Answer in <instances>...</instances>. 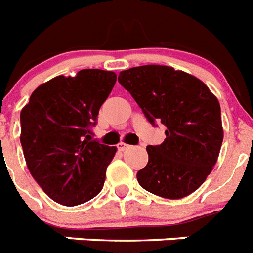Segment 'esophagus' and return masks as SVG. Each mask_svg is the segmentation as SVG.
I'll use <instances>...</instances> for the list:
<instances>
[{
  "label": "esophagus",
  "instance_id": "esophagus-1",
  "mask_svg": "<svg viewBox=\"0 0 253 253\" xmlns=\"http://www.w3.org/2000/svg\"><path fill=\"white\" fill-rule=\"evenodd\" d=\"M129 145H126V143H124V142H120L119 143V145H117V149H119V150L120 151H124V150H126V149H129Z\"/></svg>",
  "mask_w": 253,
  "mask_h": 253
}]
</instances>
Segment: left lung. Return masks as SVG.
<instances>
[{
	"mask_svg": "<svg viewBox=\"0 0 253 253\" xmlns=\"http://www.w3.org/2000/svg\"><path fill=\"white\" fill-rule=\"evenodd\" d=\"M119 84L147 121L166 126L161 145L146 147L149 162L137 172L139 185L165 199H183L207 180L223 141L221 107L208 86L171 66L123 70Z\"/></svg>",
	"mask_w": 253,
	"mask_h": 253,
	"instance_id": "obj_1",
	"label": "left lung"
}]
</instances>
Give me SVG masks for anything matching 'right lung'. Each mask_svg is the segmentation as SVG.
<instances>
[{
    "mask_svg": "<svg viewBox=\"0 0 253 253\" xmlns=\"http://www.w3.org/2000/svg\"><path fill=\"white\" fill-rule=\"evenodd\" d=\"M116 74L80 70L40 84L21 112V143L27 167L50 199L76 207L102 191L116 147L92 139L100 107Z\"/></svg>",
    "mask_w": 253,
    "mask_h": 253,
    "instance_id": "1",
    "label": "right lung"
}]
</instances>
